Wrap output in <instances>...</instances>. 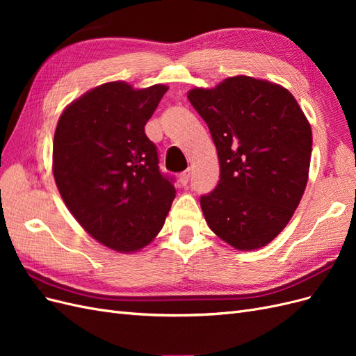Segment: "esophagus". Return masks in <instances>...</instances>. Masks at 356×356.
I'll return each mask as SVG.
<instances>
[{
	"label": "esophagus",
	"instance_id": "esophagus-1",
	"mask_svg": "<svg viewBox=\"0 0 356 356\" xmlns=\"http://www.w3.org/2000/svg\"><path fill=\"white\" fill-rule=\"evenodd\" d=\"M190 177H191V172H190V169H187V170H184L182 172V174L179 175V182L182 186H186L187 182L190 181Z\"/></svg>",
	"mask_w": 356,
	"mask_h": 356
}]
</instances>
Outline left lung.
Here are the masks:
<instances>
[{"mask_svg":"<svg viewBox=\"0 0 356 356\" xmlns=\"http://www.w3.org/2000/svg\"><path fill=\"white\" fill-rule=\"evenodd\" d=\"M188 101L208 124L220 181L200 207L209 229L236 250L273 241L303 196L312 129L282 86L246 75L213 89H191Z\"/></svg>","mask_w":356,"mask_h":356,"instance_id":"obj_1","label":"left lung"}]
</instances>
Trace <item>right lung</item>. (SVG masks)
Segmentation results:
<instances>
[{
    "label": "right lung",
    "instance_id": "1",
    "mask_svg": "<svg viewBox=\"0 0 356 356\" xmlns=\"http://www.w3.org/2000/svg\"><path fill=\"white\" fill-rule=\"evenodd\" d=\"M168 92L124 81L98 86L71 102L53 141V175L74 218L93 239L134 252L161 230L175 199L144 127Z\"/></svg>",
    "mask_w": 356,
    "mask_h": 356
}]
</instances>
